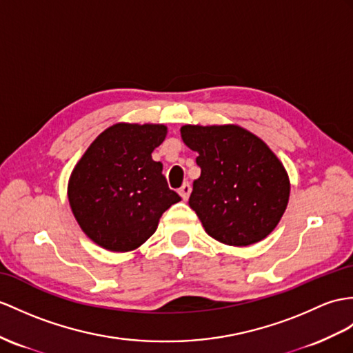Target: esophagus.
I'll return each mask as SVG.
<instances>
[{"label": "esophagus", "mask_w": 353, "mask_h": 353, "mask_svg": "<svg viewBox=\"0 0 353 353\" xmlns=\"http://www.w3.org/2000/svg\"><path fill=\"white\" fill-rule=\"evenodd\" d=\"M178 193H179V196L183 197L184 201H187L188 196H190V193H192V185H190V183H184V184L181 185V188H179V190H178Z\"/></svg>", "instance_id": "1"}]
</instances>
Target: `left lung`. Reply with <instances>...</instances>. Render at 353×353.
Instances as JSON below:
<instances>
[{"instance_id": "8db88e82", "label": "left lung", "mask_w": 353, "mask_h": 353, "mask_svg": "<svg viewBox=\"0 0 353 353\" xmlns=\"http://www.w3.org/2000/svg\"><path fill=\"white\" fill-rule=\"evenodd\" d=\"M181 137L196 151L201 176L188 199L205 232L217 241L245 247L276 229L290 193L288 172L268 145L245 128L183 125Z\"/></svg>"}]
</instances>
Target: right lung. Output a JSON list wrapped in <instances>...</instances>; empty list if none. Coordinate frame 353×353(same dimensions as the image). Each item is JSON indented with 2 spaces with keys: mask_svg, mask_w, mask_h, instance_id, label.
<instances>
[{
  "mask_svg": "<svg viewBox=\"0 0 353 353\" xmlns=\"http://www.w3.org/2000/svg\"><path fill=\"white\" fill-rule=\"evenodd\" d=\"M163 124L118 123L97 136L68 181L73 216L91 241L132 252L156 232L161 214L181 201L151 152L165 141Z\"/></svg>",
  "mask_w": 353,
  "mask_h": 353,
  "instance_id": "1",
  "label": "right lung"
}]
</instances>
